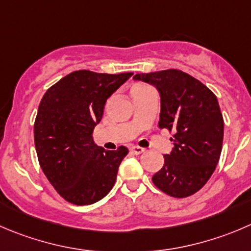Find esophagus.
Instances as JSON below:
<instances>
[{
  "instance_id": "1",
  "label": "esophagus",
  "mask_w": 251,
  "mask_h": 251,
  "mask_svg": "<svg viewBox=\"0 0 251 251\" xmlns=\"http://www.w3.org/2000/svg\"><path fill=\"white\" fill-rule=\"evenodd\" d=\"M130 150H131V152L133 153V154H142V153L145 152V148L138 147V146H132Z\"/></svg>"
}]
</instances>
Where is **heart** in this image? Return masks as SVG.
I'll return each mask as SVG.
<instances>
[{
    "label": "heart",
    "mask_w": 251,
    "mask_h": 251,
    "mask_svg": "<svg viewBox=\"0 0 251 251\" xmlns=\"http://www.w3.org/2000/svg\"><path fill=\"white\" fill-rule=\"evenodd\" d=\"M138 88H142V86H136V87H133L132 89H138Z\"/></svg>",
    "instance_id": "1"
}]
</instances>
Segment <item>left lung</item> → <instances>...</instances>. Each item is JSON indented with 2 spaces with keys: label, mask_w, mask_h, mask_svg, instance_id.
I'll list each match as a JSON object with an SVG mask.
<instances>
[{
  "label": "left lung",
  "mask_w": 251,
  "mask_h": 251,
  "mask_svg": "<svg viewBox=\"0 0 251 251\" xmlns=\"http://www.w3.org/2000/svg\"><path fill=\"white\" fill-rule=\"evenodd\" d=\"M133 79L158 89V126L173 131L174 142L164 164L152 176L167 195L182 199L194 195L208 181L220 160L223 143V116L217 97L199 79L180 70L137 74Z\"/></svg>",
  "instance_id": "8db88e82"
}]
</instances>
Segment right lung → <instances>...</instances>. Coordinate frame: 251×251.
Listing matches in <instances>:
<instances>
[{"mask_svg": "<svg viewBox=\"0 0 251 251\" xmlns=\"http://www.w3.org/2000/svg\"><path fill=\"white\" fill-rule=\"evenodd\" d=\"M132 75L75 71L51 86L39 104L34 123L39 164L58 195L74 205L101 200L115 184L128 150L105 151L92 133L106 99Z\"/></svg>", "mask_w": 251, "mask_h": 251, "instance_id": "right-lung-1", "label": "right lung"}]
</instances>
